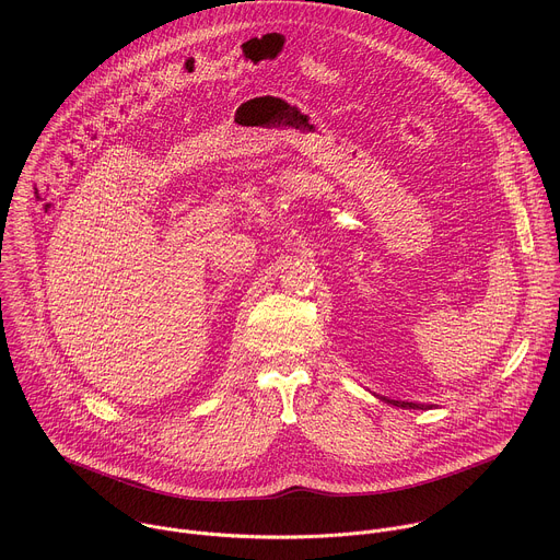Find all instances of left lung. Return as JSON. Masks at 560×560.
Wrapping results in <instances>:
<instances>
[{
	"label": "left lung",
	"mask_w": 560,
	"mask_h": 560,
	"mask_svg": "<svg viewBox=\"0 0 560 560\" xmlns=\"http://www.w3.org/2000/svg\"><path fill=\"white\" fill-rule=\"evenodd\" d=\"M376 398H381V401H385V404H389V406H396V408H406V410H425L428 406H423V404H412V401H394V398H387V396H378V394H374Z\"/></svg>",
	"instance_id": "obj_1"
}]
</instances>
